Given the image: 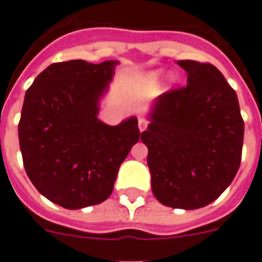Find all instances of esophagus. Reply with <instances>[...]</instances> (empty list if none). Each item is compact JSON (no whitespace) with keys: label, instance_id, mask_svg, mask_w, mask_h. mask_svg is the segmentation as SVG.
<instances>
[{"label":"esophagus","instance_id":"esophagus-1","mask_svg":"<svg viewBox=\"0 0 262 262\" xmlns=\"http://www.w3.org/2000/svg\"><path fill=\"white\" fill-rule=\"evenodd\" d=\"M147 126H148L147 120L143 119V117H140V119H138V128H140V130L143 132Z\"/></svg>","mask_w":262,"mask_h":262}]
</instances>
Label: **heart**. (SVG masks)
<instances>
[{"mask_svg":"<svg viewBox=\"0 0 262 262\" xmlns=\"http://www.w3.org/2000/svg\"><path fill=\"white\" fill-rule=\"evenodd\" d=\"M157 77H158V74H154V75H152V77H150V79H155V78H157Z\"/></svg>","mask_w":262,"mask_h":262,"instance_id":"heart-1","label":"heart"}]
</instances>
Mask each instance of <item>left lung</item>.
<instances>
[{
	"instance_id": "obj_1",
	"label": "left lung",
	"mask_w": 262,
	"mask_h": 262,
	"mask_svg": "<svg viewBox=\"0 0 262 262\" xmlns=\"http://www.w3.org/2000/svg\"><path fill=\"white\" fill-rule=\"evenodd\" d=\"M178 63L187 86L163 93L154 104L147 130L151 189L160 204L200 209L211 204L240 167L244 121L235 90L214 65Z\"/></svg>"
}]
</instances>
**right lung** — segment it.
<instances>
[{"label":"right lung","instance_id":"add662e5","mask_svg":"<svg viewBox=\"0 0 262 262\" xmlns=\"http://www.w3.org/2000/svg\"><path fill=\"white\" fill-rule=\"evenodd\" d=\"M116 63L55 62L26 91L18 124L23 166L35 188L65 209L107 200L140 140L136 117L110 126L96 116Z\"/></svg>","mask_w":262,"mask_h":262}]
</instances>
